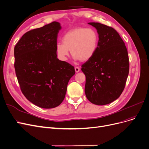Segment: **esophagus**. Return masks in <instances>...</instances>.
<instances>
[{
  "instance_id": "esophagus-1",
  "label": "esophagus",
  "mask_w": 149,
  "mask_h": 149,
  "mask_svg": "<svg viewBox=\"0 0 149 149\" xmlns=\"http://www.w3.org/2000/svg\"><path fill=\"white\" fill-rule=\"evenodd\" d=\"M75 72H79L80 71V68L79 67H75Z\"/></svg>"
}]
</instances>
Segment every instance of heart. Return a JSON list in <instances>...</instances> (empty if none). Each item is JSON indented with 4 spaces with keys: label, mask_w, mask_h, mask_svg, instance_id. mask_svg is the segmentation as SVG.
Here are the masks:
<instances>
[{
    "label": "heart",
    "mask_w": 149,
    "mask_h": 149,
    "mask_svg": "<svg viewBox=\"0 0 149 149\" xmlns=\"http://www.w3.org/2000/svg\"><path fill=\"white\" fill-rule=\"evenodd\" d=\"M99 35L94 28L79 27L71 29L62 37V42H57L56 54L61 61H66L69 51L74 59L87 61L91 59L98 48Z\"/></svg>",
    "instance_id": "obj_1"
}]
</instances>
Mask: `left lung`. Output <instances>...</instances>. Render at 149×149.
<instances>
[{"label": "left lung", "instance_id": "1", "mask_svg": "<svg viewBox=\"0 0 149 149\" xmlns=\"http://www.w3.org/2000/svg\"><path fill=\"white\" fill-rule=\"evenodd\" d=\"M99 35L98 48L91 59L82 64L86 76L85 92L93 104L104 105L119 98L129 73L127 47L113 28L99 22H89Z\"/></svg>", "mask_w": 149, "mask_h": 149}]
</instances>
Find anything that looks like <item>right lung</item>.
I'll return each instance as SVG.
<instances>
[{
	"mask_svg": "<svg viewBox=\"0 0 149 149\" xmlns=\"http://www.w3.org/2000/svg\"><path fill=\"white\" fill-rule=\"evenodd\" d=\"M60 24L52 22L26 32L15 47V69L22 94L42 108L63 101L75 69L56 58L55 46Z\"/></svg>",
	"mask_w": 149,
	"mask_h": 149,
	"instance_id": "1",
	"label": "right lung"
}]
</instances>
